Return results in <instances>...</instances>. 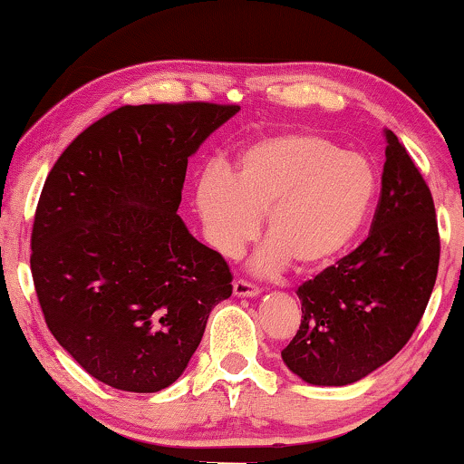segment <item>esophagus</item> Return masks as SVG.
<instances>
[{"label":"esophagus","instance_id":"esophagus-1","mask_svg":"<svg viewBox=\"0 0 464 464\" xmlns=\"http://www.w3.org/2000/svg\"><path fill=\"white\" fill-rule=\"evenodd\" d=\"M234 295L237 297H257L259 294H262V291H259L256 285H251V283H246V281H237L234 283Z\"/></svg>","mask_w":464,"mask_h":464}]
</instances>
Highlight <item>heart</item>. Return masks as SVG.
Masks as SVG:
<instances>
[{
  "label": "heart",
  "mask_w": 464,
  "mask_h": 464,
  "mask_svg": "<svg viewBox=\"0 0 464 464\" xmlns=\"http://www.w3.org/2000/svg\"><path fill=\"white\" fill-rule=\"evenodd\" d=\"M376 196L378 175L365 156L306 130L259 139L240 151L232 175L213 164L196 183V208L221 256L243 251L266 215L257 275L289 262L297 272L334 264L363 230Z\"/></svg>",
  "instance_id": "b5f03b06"
}]
</instances>
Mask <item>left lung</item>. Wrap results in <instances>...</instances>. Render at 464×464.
<instances>
[{
	"label": "left lung",
	"mask_w": 464,
	"mask_h": 464,
	"mask_svg": "<svg viewBox=\"0 0 464 464\" xmlns=\"http://www.w3.org/2000/svg\"><path fill=\"white\" fill-rule=\"evenodd\" d=\"M372 232L297 289L302 323L285 365L314 386H346L391 361L414 334L440 266L435 205L392 130Z\"/></svg>",
	"instance_id": "1"
}]
</instances>
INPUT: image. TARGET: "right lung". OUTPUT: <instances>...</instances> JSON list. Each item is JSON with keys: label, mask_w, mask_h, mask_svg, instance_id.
I'll return each instance as SVG.
<instances>
[{"label": "right lung", "mask_w": 464, "mask_h": 464, "mask_svg": "<svg viewBox=\"0 0 464 464\" xmlns=\"http://www.w3.org/2000/svg\"><path fill=\"white\" fill-rule=\"evenodd\" d=\"M238 105H126L50 170L31 275L56 342L99 382L158 392L186 372L208 314L232 295L218 251L177 215L188 158Z\"/></svg>", "instance_id": "right-lung-1"}]
</instances>
